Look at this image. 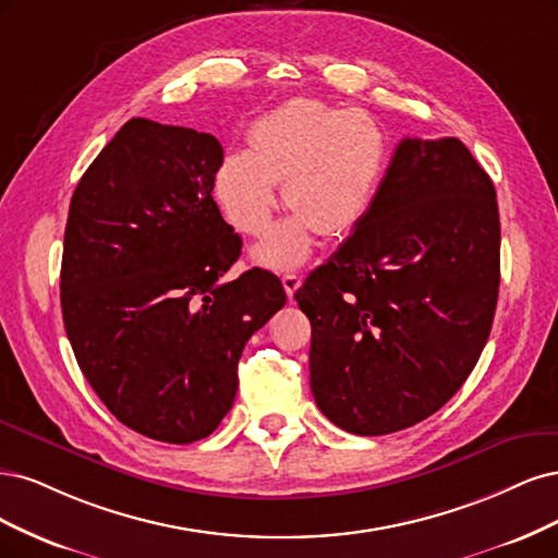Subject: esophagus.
I'll return each instance as SVG.
<instances>
[{"instance_id":"34e87169","label":"esophagus","mask_w":558,"mask_h":558,"mask_svg":"<svg viewBox=\"0 0 558 558\" xmlns=\"http://www.w3.org/2000/svg\"><path fill=\"white\" fill-rule=\"evenodd\" d=\"M282 287H284L287 296L292 299L294 292L301 287V276H299V274H284V276H282Z\"/></svg>"}]
</instances>
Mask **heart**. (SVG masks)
Returning <instances> with one entry per match:
<instances>
[{"label":"heart","mask_w":558,"mask_h":558,"mask_svg":"<svg viewBox=\"0 0 558 558\" xmlns=\"http://www.w3.org/2000/svg\"><path fill=\"white\" fill-rule=\"evenodd\" d=\"M385 134L368 113L319 99H290L262 116L247 150L225 155L215 171V199L233 229L264 236L282 202L294 215L262 245L255 262L294 268L308 257L315 231L343 236L366 215L385 167Z\"/></svg>","instance_id":"1"}]
</instances>
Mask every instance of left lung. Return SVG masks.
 Here are the masks:
<instances>
[{"instance_id": "1", "label": "left lung", "mask_w": 558, "mask_h": 558, "mask_svg": "<svg viewBox=\"0 0 558 558\" xmlns=\"http://www.w3.org/2000/svg\"><path fill=\"white\" fill-rule=\"evenodd\" d=\"M498 282L492 178L454 136L403 138L362 222L294 294L317 408L356 436L434 415L487 345Z\"/></svg>"}]
</instances>
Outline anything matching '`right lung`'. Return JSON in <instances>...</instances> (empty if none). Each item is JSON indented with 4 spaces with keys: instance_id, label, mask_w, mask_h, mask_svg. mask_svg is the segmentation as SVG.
<instances>
[{
    "instance_id": "add662e5",
    "label": "right lung",
    "mask_w": 558,
    "mask_h": 558,
    "mask_svg": "<svg viewBox=\"0 0 558 558\" xmlns=\"http://www.w3.org/2000/svg\"><path fill=\"white\" fill-rule=\"evenodd\" d=\"M220 141L132 118L71 196L60 301L101 403L141 436H210L236 399L243 348L287 301L271 271L222 276L241 236L213 202Z\"/></svg>"
}]
</instances>
